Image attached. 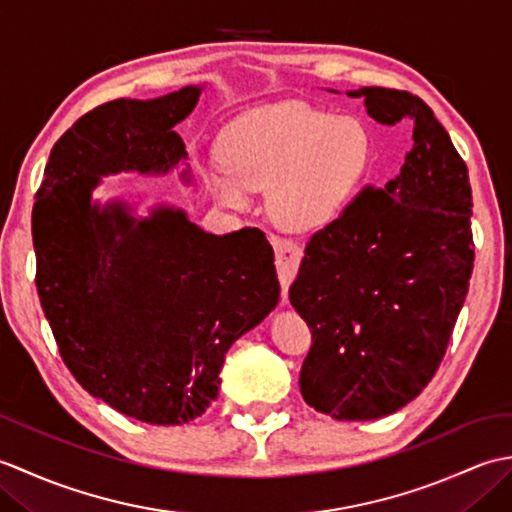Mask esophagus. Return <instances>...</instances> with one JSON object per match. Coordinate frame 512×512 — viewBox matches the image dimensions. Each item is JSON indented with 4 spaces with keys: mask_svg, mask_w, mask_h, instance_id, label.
<instances>
[{
    "mask_svg": "<svg viewBox=\"0 0 512 512\" xmlns=\"http://www.w3.org/2000/svg\"><path fill=\"white\" fill-rule=\"evenodd\" d=\"M270 244L275 248V264H277V273H279V281H281V290H286L295 279L299 264H301V246L292 239H284L277 235H270Z\"/></svg>",
    "mask_w": 512,
    "mask_h": 512,
    "instance_id": "obj_1",
    "label": "esophagus"
}]
</instances>
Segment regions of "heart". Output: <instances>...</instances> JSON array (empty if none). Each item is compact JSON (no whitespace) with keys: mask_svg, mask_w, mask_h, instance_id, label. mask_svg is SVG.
Returning a JSON list of instances; mask_svg holds the SVG:
<instances>
[{"mask_svg":"<svg viewBox=\"0 0 512 512\" xmlns=\"http://www.w3.org/2000/svg\"><path fill=\"white\" fill-rule=\"evenodd\" d=\"M224 162L202 180L224 206L242 209L270 189V211L290 231L330 224L352 202L369 165L367 129L308 103H279L239 116L224 134Z\"/></svg>","mask_w":512,"mask_h":512,"instance_id":"heart-1","label":"heart"}]
</instances>
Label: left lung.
I'll use <instances>...</instances> for the list:
<instances>
[{"instance_id":"obj_1","label":"left lung","mask_w":512,"mask_h":512,"mask_svg":"<svg viewBox=\"0 0 512 512\" xmlns=\"http://www.w3.org/2000/svg\"><path fill=\"white\" fill-rule=\"evenodd\" d=\"M367 114L413 145L385 189L365 187L310 237L290 303L312 332L301 396L336 420L394 413L429 385L473 273L469 169L418 96L361 88Z\"/></svg>"}]
</instances>
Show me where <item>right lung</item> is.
Listing matches in <instances>:
<instances>
[{"label": "right lung", "instance_id": "1", "mask_svg": "<svg viewBox=\"0 0 512 512\" xmlns=\"http://www.w3.org/2000/svg\"><path fill=\"white\" fill-rule=\"evenodd\" d=\"M200 94L94 107L54 143L32 209L37 292L63 363L88 394L149 424L200 418L226 352L279 301L259 228L213 235L173 206L138 220L125 202H92L101 176H156L187 158L173 127Z\"/></svg>", "mask_w": 512, "mask_h": 512}]
</instances>
